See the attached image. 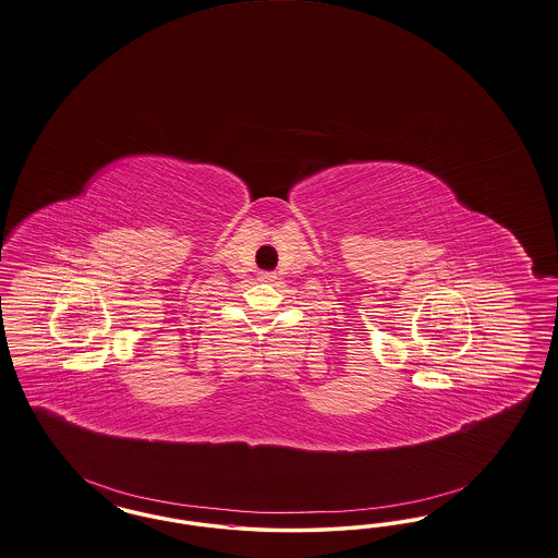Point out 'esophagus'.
Segmentation results:
<instances>
[{"label":"esophagus","instance_id":"1","mask_svg":"<svg viewBox=\"0 0 558 558\" xmlns=\"http://www.w3.org/2000/svg\"><path fill=\"white\" fill-rule=\"evenodd\" d=\"M278 276H276V271H259V280L262 282H274Z\"/></svg>","mask_w":558,"mask_h":558}]
</instances>
